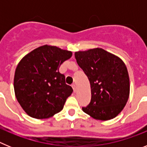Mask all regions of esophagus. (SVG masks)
<instances>
[{"instance_id":"34e87169","label":"esophagus","mask_w":147,"mask_h":147,"mask_svg":"<svg viewBox=\"0 0 147 147\" xmlns=\"http://www.w3.org/2000/svg\"><path fill=\"white\" fill-rule=\"evenodd\" d=\"M72 88H73V90H74V93H76V85H73Z\"/></svg>"}]
</instances>
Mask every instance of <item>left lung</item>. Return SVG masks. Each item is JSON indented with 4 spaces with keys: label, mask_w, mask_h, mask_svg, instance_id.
<instances>
[{
    "label": "left lung",
    "mask_w": 147,
    "mask_h": 147,
    "mask_svg": "<svg viewBox=\"0 0 147 147\" xmlns=\"http://www.w3.org/2000/svg\"><path fill=\"white\" fill-rule=\"evenodd\" d=\"M77 64L88 76L91 100L82 107L96 120L116 117L125 107L129 95V78L124 62L100 48L75 52Z\"/></svg>",
    "instance_id": "1"
}]
</instances>
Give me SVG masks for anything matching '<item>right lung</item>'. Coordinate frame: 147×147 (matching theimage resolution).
Wrapping results in <instances>:
<instances>
[{
	"label": "right lung",
	"mask_w": 147,
	"mask_h": 147,
	"mask_svg": "<svg viewBox=\"0 0 147 147\" xmlns=\"http://www.w3.org/2000/svg\"><path fill=\"white\" fill-rule=\"evenodd\" d=\"M72 52L45 45L24 57L16 67L14 77L15 96L23 110L34 119H48L63 109L73 92L59 72L61 65Z\"/></svg>",
	"instance_id": "right-lung-1"
}]
</instances>
